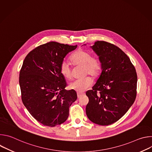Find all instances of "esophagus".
I'll return each mask as SVG.
<instances>
[{"label": "esophagus", "mask_w": 152, "mask_h": 152, "mask_svg": "<svg viewBox=\"0 0 152 152\" xmlns=\"http://www.w3.org/2000/svg\"><path fill=\"white\" fill-rule=\"evenodd\" d=\"M83 95V94H82V93H77V98L79 99V98H80L81 96H82Z\"/></svg>", "instance_id": "1"}]
</instances>
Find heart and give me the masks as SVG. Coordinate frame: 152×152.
I'll return each mask as SVG.
<instances>
[{
    "mask_svg": "<svg viewBox=\"0 0 152 152\" xmlns=\"http://www.w3.org/2000/svg\"><path fill=\"white\" fill-rule=\"evenodd\" d=\"M70 61L75 66H83V71L85 75L89 74L93 77L97 76L101 70V64L99 59L91 56L90 52L83 49H79L75 52L70 57ZM59 71L64 77L68 80L72 79V72L69 64L63 61L59 66ZM93 84V80L90 76L78 79L70 83L69 87L70 89L77 93H83L91 87Z\"/></svg>",
    "mask_w": 152,
    "mask_h": 152,
    "instance_id": "b5f03b06",
    "label": "heart"
}]
</instances>
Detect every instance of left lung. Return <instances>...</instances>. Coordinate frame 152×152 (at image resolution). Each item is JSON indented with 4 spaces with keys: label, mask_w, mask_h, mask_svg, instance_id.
Here are the masks:
<instances>
[{
    "label": "left lung",
    "mask_w": 152,
    "mask_h": 152,
    "mask_svg": "<svg viewBox=\"0 0 152 152\" xmlns=\"http://www.w3.org/2000/svg\"><path fill=\"white\" fill-rule=\"evenodd\" d=\"M99 57L102 73L89 99L86 114L92 122L102 126L120 119L133 104L137 96V75L127 55L119 48L104 41L91 47Z\"/></svg>",
    "instance_id": "left-lung-1"
}]
</instances>
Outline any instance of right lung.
<instances>
[{
  "mask_svg": "<svg viewBox=\"0 0 152 152\" xmlns=\"http://www.w3.org/2000/svg\"><path fill=\"white\" fill-rule=\"evenodd\" d=\"M76 46L49 42L31 51L19 75L21 100L31 115L44 126L54 127L66 121L69 107L77 99L75 90H66L67 83L59 66Z\"/></svg>",
  "mask_w": 152,
  "mask_h": 152,
  "instance_id": "add662e5",
  "label": "right lung"
}]
</instances>
